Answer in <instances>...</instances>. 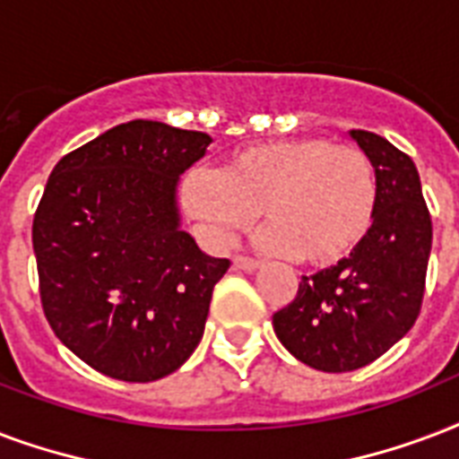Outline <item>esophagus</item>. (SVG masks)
I'll use <instances>...</instances> for the list:
<instances>
[{
  "instance_id": "1",
  "label": "esophagus",
  "mask_w": 459,
  "mask_h": 459,
  "mask_svg": "<svg viewBox=\"0 0 459 459\" xmlns=\"http://www.w3.org/2000/svg\"><path fill=\"white\" fill-rule=\"evenodd\" d=\"M234 268L244 270V273H254V270L261 268V263L254 261V258H247V255H234Z\"/></svg>"
}]
</instances>
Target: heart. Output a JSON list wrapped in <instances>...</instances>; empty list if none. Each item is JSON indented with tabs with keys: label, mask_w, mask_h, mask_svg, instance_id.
<instances>
[{
	"label": "heart",
	"mask_w": 459,
	"mask_h": 459,
	"mask_svg": "<svg viewBox=\"0 0 459 459\" xmlns=\"http://www.w3.org/2000/svg\"><path fill=\"white\" fill-rule=\"evenodd\" d=\"M184 212L212 244L225 247L263 215L261 247L308 265H335L374 225V162L354 145L290 138L241 148L220 172L191 169L179 186Z\"/></svg>",
	"instance_id": "1"
}]
</instances>
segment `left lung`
I'll return each mask as SVG.
<instances>
[{
    "mask_svg": "<svg viewBox=\"0 0 459 459\" xmlns=\"http://www.w3.org/2000/svg\"><path fill=\"white\" fill-rule=\"evenodd\" d=\"M350 138L374 162V225L354 254L301 278L292 304L273 316L280 342L328 374L371 364L410 333L424 299L433 237L410 155L371 131H350Z\"/></svg>",
    "mask_w": 459,
    "mask_h": 459,
    "instance_id": "8db88e82",
    "label": "left lung"
}]
</instances>
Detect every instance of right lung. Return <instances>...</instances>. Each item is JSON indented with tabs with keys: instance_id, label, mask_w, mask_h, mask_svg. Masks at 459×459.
<instances>
[{
	"instance_id": "add662e5",
	"label": "right lung",
	"mask_w": 459,
	"mask_h": 459,
	"mask_svg": "<svg viewBox=\"0 0 459 459\" xmlns=\"http://www.w3.org/2000/svg\"><path fill=\"white\" fill-rule=\"evenodd\" d=\"M212 138L134 119L64 155L33 220L42 308L95 371L151 383L201 342L230 268L181 230L179 179Z\"/></svg>"
}]
</instances>
